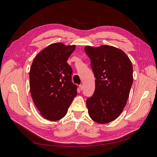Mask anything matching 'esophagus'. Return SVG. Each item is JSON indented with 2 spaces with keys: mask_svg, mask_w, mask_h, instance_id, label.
<instances>
[{
  "mask_svg": "<svg viewBox=\"0 0 157 157\" xmlns=\"http://www.w3.org/2000/svg\"><path fill=\"white\" fill-rule=\"evenodd\" d=\"M79 88H80V90H82L83 88H84V86H83V85H82V84H80V86H79Z\"/></svg>",
  "mask_w": 157,
  "mask_h": 157,
  "instance_id": "34e87169",
  "label": "esophagus"
}]
</instances>
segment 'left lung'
<instances>
[{
    "label": "left lung",
    "instance_id": "8db88e82",
    "mask_svg": "<svg viewBox=\"0 0 157 157\" xmlns=\"http://www.w3.org/2000/svg\"><path fill=\"white\" fill-rule=\"evenodd\" d=\"M96 78L93 96L86 100L89 116L99 124L115 120L126 105L133 83V67L124 52L116 47L86 46Z\"/></svg>",
    "mask_w": 157,
    "mask_h": 157
}]
</instances>
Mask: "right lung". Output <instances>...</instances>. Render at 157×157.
<instances>
[{
	"instance_id": "obj_1",
	"label": "right lung",
	"mask_w": 157,
	"mask_h": 157,
	"mask_svg": "<svg viewBox=\"0 0 157 157\" xmlns=\"http://www.w3.org/2000/svg\"><path fill=\"white\" fill-rule=\"evenodd\" d=\"M75 45L51 44L38 54L29 71L32 99L45 119L56 121L63 118L74 98L77 85L71 82L72 69L67 63Z\"/></svg>"
}]
</instances>
